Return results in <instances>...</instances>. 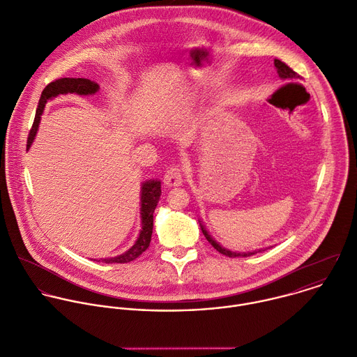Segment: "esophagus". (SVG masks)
<instances>
[{
	"instance_id": "34e87169",
	"label": "esophagus",
	"mask_w": 357,
	"mask_h": 357,
	"mask_svg": "<svg viewBox=\"0 0 357 357\" xmlns=\"http://www.w3.org/2000/svg\"><path fill=\"white\" fill-rule=\"evenodd\" d=\"M163 183H165V185L169 187V188L181 185V183H183V170H181V167H180L178 165L170 166V167L166 170L165 176H163Z\"/></svg>"
}]
</instances>
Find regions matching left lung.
<instances>
[{
	"mask_svg": "<svg viewBox=\"0 0 357 357\" xmlns=\"http://www.w3.org/2000/svg\"><path fill=\"white\" fill-rule=\"evenodd\" d=\"M275 67H276L278 74H279V77H280L282 79H298V78H300V77L297 75V73H294L289 66H286V64L282 63L280 60H275ZM199 225H201V223H199ZM201 230H202L204 236L206 237V240L212 244V247H213L216 251H219L220 254L226 255V257H248V255H252V254L259 252V251H252V252H233V251H229V250L223 248L222 245H219V244L208 234V231L205 230V227H204L202 225H201Z\"/></svg>",
	"mask_w": 357,
	"mask_h": 357,
	"instance_id": "obj_1",
	"label": "left lung"
}]
</instances>
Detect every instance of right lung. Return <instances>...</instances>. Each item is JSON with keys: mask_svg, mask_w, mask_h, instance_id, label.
<instances>
[{"mask_svg": "<svg viewBox=\"0 0 357 357\" xmlns=\"http://www.w3.org/2000/svg\"><path fill=\"white\" fill-rule=\"evenodd\" d=\"M99 91V85L92 82L91 79L85 78H60L53 82H50L42 92V96L39 99L36 116L33 126L31 128L29 137H28V148L32 145L35 135L39 128L40 123V116L45 110V106L49 99L56 98L63 93H78V95H93ZM162 190H160V181L159 180H152L146 181L142 185V192H141V218H142V230L139 233L138 240L135 244L124 254L114 257V258H107L102 259L106 264H126L130 261H134L138 258L146 248L149 247L151 237H152V230H153V212L155 208L160 199ZM100 261V259H99Z\"/></svg>", "mask_w": 357, "mask_h": 357, "instance_id": "add662e5", "label": "right lung"}]
</instances>
